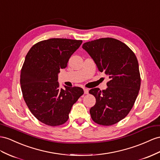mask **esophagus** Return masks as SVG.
Listing matches in <instances>:
<instances>
[{"instance_id": "34e87169", "label": "esophagus", "mask_w": 160, "mask_h": 160, "mask_svg": "<svg viewBox=\"0 0 160 160\" xmlns=\"http://www.w3.org/2000/svg\"><path fill=\"white\" fill-rule=\"evenodd\" d=\"M84 94H88V89L84 88Z\"/></svg>"}]
</instances>
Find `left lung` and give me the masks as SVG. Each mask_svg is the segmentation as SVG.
<instances>
[{"mask_svg": "<svg viewBox=\"0 0 160 160\" xmlns=\"http://www.w3.org/2000/svg\"><path fill=\"white\" fill-rule=\"evenodd\" d=\"M82 48L95 61L99 71L110 80L108 88H92L96 103L90 109L98 124H115L128 115L136 101L141 87L138 63L133 51L115 38H103L85 42Z\"/></svg>", "mask_w": 160, "mask_h": 160, "instance_id": "8db88e82", "label": "left lung"}]
</instances>
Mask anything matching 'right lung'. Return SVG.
Segmentation results:
<instances>
[{
  "instance_id": "obj_1",
  "label": "right lung",
  "mask_w": 160,
  "mask_h": 160,
  "mask_svg": "<svg viewBox=\"0 0 160 160\" xmlns=\"http://www.w3.org/2000/svg\"><path fill=\"white\" fill-rule=\"evenodd\" d=\"M82 40L51 38L30 49L21 70L20 84L24 101L31 113L51 126L66 122L72 107L84 94L80 87H59L58 73Z\"/></svg>"
}]
</instances>
